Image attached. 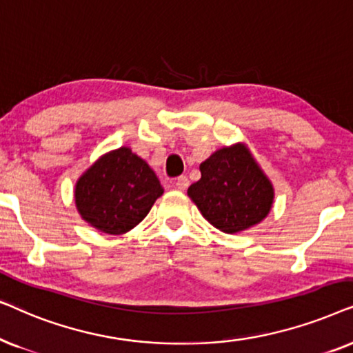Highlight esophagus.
<instances>
[{
	"label": "esophagus",
	"mask_w": 353,
	"mask_h": 353,
	"mask_svg": "<svg viewBox=\"0 0 353 353\" xmlns=\"http://www.w3.org/2000/svg\"><path fill=\"white\" fill-rule=\"evenodd\" d=\"M174 185H176L177 190H185L189 187V179H187V176H179L174 182Z\"/></svg>",
	"instance_id": "esophagus-1"
}]
</instances>
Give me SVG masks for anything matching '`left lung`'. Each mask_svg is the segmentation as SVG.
Listing matches in <instances>:
<instances>
[{"mask_svg": "<svg viewBox=\"0 0 353 353\" xmlns=\"http://www.w3.org/2000/svg\"><path fill=\"white\" fill-rule=\"evenodd\" d=\"M200 172L187 194L219 231H245L270 213L274 190L245 145L214 152L200 164Z\"/></svg>", "mask_w": 353, "mask_h": 353, "instance_id": "obj_1", "label": "left lung"}]
</instances>
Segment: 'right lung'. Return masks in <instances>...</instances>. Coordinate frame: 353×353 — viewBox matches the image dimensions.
<instances>
[{
	"mask_svg": "<svg viewBox=\"0 0 353 353\" xmlns=\"http://www.w3.org/2000/svg\"><path fill=\"white\" fill-rule=\"evenodd\" d=\"M161 195L153 169L122 147L101 157L77 181L75 206L93 228L119 236L135 228Z\"/></svg>",
	"mask_w": 353,
	"mask_h": 353,
	"instance_id": "right-lung-1",
	"label": "right lung"
}]
</instances>
